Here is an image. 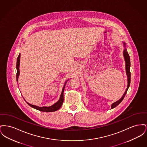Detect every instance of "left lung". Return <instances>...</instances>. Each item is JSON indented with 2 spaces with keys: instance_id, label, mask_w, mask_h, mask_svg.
I'll return each instance as SVG.
<instances>
[{
  "instance_id": "left-lung-1",
  "label": "left lung",
  "mask_w": 147,
  "mask_h": 147,
  "mask_svg": "<svg viewBox=\"0 0 147 147\" xmlns=\"http://www.w3.org/2000/svg\"><path fill=\"white\" fill-rule=\"evenodd\" d=\"M124 46L126 47V44L124 42ZM123 56H124V58L125 59V62H126V73H127V78H128V85H127V88L126 89L125 92L123 94V95L122 96V98H121L119 100L117 101L114 102L113 104L111 105V109L115 108V107H116L117 105H119V103H121V102L123 100V99L125 98V95H126L127 91L128 90V89L130 85V82H131V72H130V65H131V63H130V57L129 56L127 51V49H125L123 51Z\"/></svg>"
}]
</instances>
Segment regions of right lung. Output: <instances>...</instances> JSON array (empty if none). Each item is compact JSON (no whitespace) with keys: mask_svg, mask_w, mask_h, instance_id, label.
I'll use <instances>...</instances> for the list:
<instances>
[{"mask_svg":"<svg viewBox=\"0 0 147 147\" xmlns=\"http://www.w3.org/2000/svg\"><path fill=\"white\" fill-rule=\"evenodd\" d=\"M20 54H19V55L18 56V58H17V63H16V69H17V72H16V80H17V82H18V78H19V74H20V70H19V65H20ZM68 80H67L65 82V84L64 85L62 91L61 96H60V98H59V100L56 102V104H55L54 105H52V106H49V107H38V106H35V105H31V104H29L26 101V102L31 107L34 108V109H36V110L46 112L56 111L57 110H58V109H59L61 108V107L62 106V104H63V100H64L63 99V98H64V97H63V92H64V90L65 85V84L67 83V82H68Z\"/></svg>","mask_w":147,"mask_h":147,"instance_id":"add662e5","label":"right lung"}]
</instances>
